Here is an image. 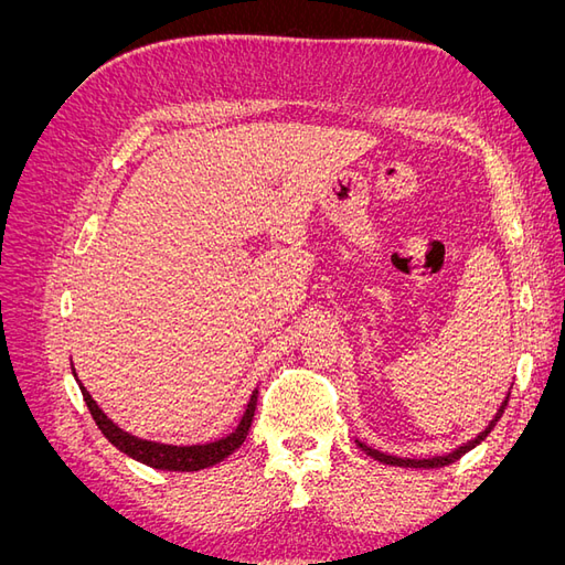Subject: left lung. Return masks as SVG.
I'll return each mask as SVG.
<instances>
[{"mask_svg":"<svg viewBox=\"0 0 565 565\" xmlns=\"http://www.w3.org/2000/svg\"><path fill=\"white\" fill-rule=\"evenodd\" d=\"M509 393H511V391H509ZM509 393H507V398L502 401L498 413H494V417L488 422V426H486V429H483L481 434H476L471 440L461 443V446H457L455 450H450V452H446V455H436V457H426V459H413V457H396V455L380 452V450H374V448L365 446L363 440H355V446L361 448L365 455H370L372 459H377V461H382V465H391V467H403V469H438V467H448V465H452V461H457L461 455H467L469 450H473V448L478 446V443L488 438V434L494 429V424L500 422V417H502V413H504V407H507V403H509Z\"/></svg>","mask_w":565,"mask_h":565,"instance_id":"8db88e82","label":"left lung"}]
</instances>
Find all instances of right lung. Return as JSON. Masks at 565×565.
Returning a JSON list of instances; mask_svg holds the SVG:
<instances>
[{"label":"right lung","instance_id":"obj_1","mask_svg":"<svg viewBox=\"0 0 565 565\" xmlns=\"http://www.w3.org/2000/svg\"><path fill=\"white\" fill-rule=\"evenodd\" d=\"M73 377L79 384L84 403H87L100 434H104L119 452L129 455L131 459L141 461V465H146V467L162 469V471H200V469L214 467V465H218V461H224L228 455H233L237 448L243 446L247 434H249L254 409H256V396H259V388H254L241 422H237L235 429L231 434H226L224 438L210 440V443H195V446H172V443L148 440V438L125 431L122 426H117L104 413V409L98 407V403L92 398V393L84 388V384L77 380L75 367H73Z\"/></svg>","mask_w":565,"mask_h":565}]
</instances>
